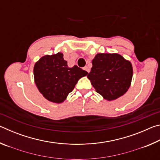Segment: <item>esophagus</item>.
Segmentation results:
<instances>
[{
  "label": "esophagus",
  "instance_id": "34e87169",
  "mask_svg": "<svg viewBox=\"0 0 160 160\" xmlns=\"http://www.w3.org/2000/svg\"><path fill=\"white\" fill-rule=\"evenodd\" d=\"M84 70H86V71L88 72H90V68H88V66H85V67H84Z\"/></svg>",
  "mask_w": 160,
  "mask_h": 160
}]
</instances>
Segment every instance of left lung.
<instances>
[{"label":"left lung","instance_id":"8db88e82","mask_svg":"<svg viewBox=\"0 0 160 160\" xmlns=\"http://www.w3.org/2000/svg\"><path fill=\"white\" fill-rule=\"evenodd\" d=\"M88 75L97 93L105 99L114 100L128 90L132 77L131 62L118 53H97Z\"/></svg>","mask_w":160,"mask_h":160}]
</instances>
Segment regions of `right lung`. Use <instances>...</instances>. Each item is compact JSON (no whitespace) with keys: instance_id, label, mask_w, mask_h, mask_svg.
Here are the masks:
<instances>
[{"instance_id":"obj_1","label":"right lung","mask_w":160,"mask_h":160,"mask_svg":"<svg viewBox=\"0 0 160 160\" xmlns=\"http://www.w3.org/2000/svg\"><path fill=\"white\" fill-rule=\"evenodd\" d=\"M88 74L77 66H68L61 53L43 56L34 67L37 88L46 99L54 103L63 102L73 90L78 80Z\"/></svg>"}]
</instances>
